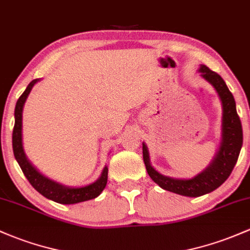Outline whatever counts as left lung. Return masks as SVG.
Masks as SVG:
<instances>
[{
  "label": "left lung",
  "instance_id": "obj_1",
  "mask_svg": "<svg viewBox=\"0 0 250 250\" xmlns=\"http://www.w3.org/2000/svg\"><path fill=\"white\" fill-rule=\"evenodd\" d=\"M199 72L206 81L213 85L223 107L221 146L210 166L192 179H174L165 176L151 166L149 151L143 143V160L150 178L161 188L185 197H200L218 188L231 174L243 143L242 124L236 111L235 99L224 80L217 72L210 70L203 64L200 65Z\"/></svg>",
  "mask_w": 250,
  "mask_h": 250
}]
</instances>
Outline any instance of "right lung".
I'll return each mask as SVG.
<instances>
[{"label":"right lung","instance_id":"add662e5","mask_svg":"<svg viewBox=\"0 0 250 250\" xmlns=\"http://www.w3.org/2000/svg\"><path fill=\"white\" fill-rule=\"evenodd\" d=\"M38 81L39 80L36 79L29 83L25 92L22 93V95L19 98L17 106H15V124L14 130H13V151H14V156L17 158L19 166H20L21 170L27 178L29 184L47 199L60 204H65V205L94 199L98 195H100V193L106 187L107 175H108V168L107 167L104 168L100 178L93 184L83 187H68L42 175L26 157L22 146V109L28 94L31 93L33 85Z\"/></svg>","mask_w":250,"mask_h":250}]
</instances>
